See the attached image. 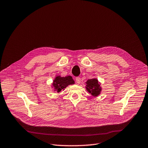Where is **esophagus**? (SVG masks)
<instances>
[{
	"label": "esophagus",
	"mask_w": 148,
	"mask_h": 148,
	"mask_svg": "<svg viewBox=\"0 0 148 148\" xmlns=\"http://www.w3.org/2000/svg\"><path fill=\"white\" fill-rule=\"evenodd\" d=\"M80 81H81L80 77H77L75 78V82H76V83H77V84H80Z\"/></svg>",
	"instance_id": "obj_1"
}]
</instances>
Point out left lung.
<instances>
[{"mask_svg": "<svg viewBox=\"0 0 148 148\" xmlns=\"http://www.w3.org/2000/svg\"><path fill=\"white\" fill-rule=\"evenodd\" d=\"M87 91L91 93L93 96H97L100 94L101 91V87L99 83L98 80L96 79H89L86 82Z\"/></svg>", "mask_w": 148, "mask_h": 148, "instance_id": "8db88e82", "label": "left lung"}]
</instances>
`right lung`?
Instances as JSON below:
<instances>
[{
	"instance_id": "add662e5",
	"label": "right lung",
	"mask_w": 148,
	"mask_h": 148,
	"mask_svg": "<svg viewBox=\"0 0 148 148\" xmlns=\"http://www.w3.org/2000/svg\"><path fill=\"white\" fill-rule=\"evenodd\" d=\"M74 84V81L71 76H66L62 77L60 76H57L54 80L53 86L57 92H60L62 89H64L68 85Z\"/></svg>"
}]
</instances>
